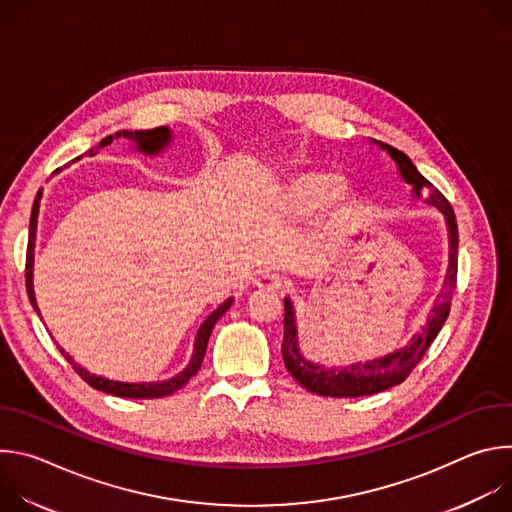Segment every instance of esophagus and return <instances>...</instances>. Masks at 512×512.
<instances>
[{
  "mask_svg": "<svg viewBox=\"0 0 512 512\" xmlns=\"http://www.w3.org/2000/svg\"><path fill=\"white\" fill-rule=\"evenodd\" d=\"M255 285L259 289H267V291H277L283 287V277L279 273H273V271H265L261 275H257L255 279Z\"/></svg>",
  "mask_w": 512,
  "mask_h": 512,
  "instance_id": "obj_1",
  "label": "esophagus"
}]
</instances>
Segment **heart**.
Here are the masks:
<instances>
[{
  "instance_id": "heart-1",
  "label": "heart",
  "mask_w": 512,
  "mask_h": 512,
  "mask_svg": "<svg viewBox=\"0 0 512 512\" xmlns=\"http://www.w3.org/2000/svg\"><path fill=\"white\" fill-rule=\"evenodd\" d=\"M289 200L302 210H310L322 202L326 212L340 214L350 202V190L344 182H334V176L326 172L308 170L289 182Z\"/></svg>"
}]
</instances>
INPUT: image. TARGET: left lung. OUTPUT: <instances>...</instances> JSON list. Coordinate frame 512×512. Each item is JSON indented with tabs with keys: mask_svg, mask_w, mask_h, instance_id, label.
I'll list each match as a JSON object with an SVG mask.
<instances>
[{
	"mask_svg": "<svg viewBox=\"0 0 512 512\" xmlns=\"http://www.w3.org/2000/svg\"><path fill=\"white\" fill-rule=\"evenodd\" d=\"M381 148H385L389 152V156L397 162L403 180L413 186V190L419 198H421L423 190H431L433 184L417 172L413 162L403 152L395 150L393 145H387V143H381ZM427 202L444 212L446 221H448V229H450V267H448L446 291L433 306V314H431L427 326L423 328V332L413 336V340L405 348H401L399 352H393L385 358H377V360L364 362V364H352V367H346L342 371L326 369V367H320V364H312L310 360H306L300 354L298 338H296L294 308H291L289 300H285L281 354H283L289 375L294 377L306 391L324 395V397H360V395H373V393L391 389V387L403 383L413 373V369L417 367L419 360L423 358V354L435 340L437 332L442 330V326L450 314L452 296H454L456 279H458V225H456L454 208L442 192L431 190Z\"/></svg>",
	"mask_w": 512,
	"mask_h": 512,
	"instance_id": "8db88e82",
	"label": "left lung"
}]
</instances>
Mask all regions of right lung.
<instances>
[{"instance_id": "1", "label": "right lung", "mask_w": 512, "mask_h": 512, "mask_svg": "<svg viewBox=\"0 0 512 512\" xmlns=\"http://www.w3.org/2000/svg\"><path fill=\"white\" fill-rule=\"evenodd\" d=\"M117 137H127L131 139L137 150L145 152V154H158L164 145L170 141V131L168 127H154V129H148V131H121L117 133ZM113 139V135L105 137L97 150H91L89 154L95 156L103 145H107L109 141ZM38 206H40V192L36 194V200H34V206H32V216H30V237H28V251H26V291H28V298H30V304L34 306V310L38 312V306H36V298H34V287H32V265H34V241H36V218H38ZM233 300H227L221 308L214 310L206 322L200 326L198 330V336H196V346H194V356H192V362L188 364V369L184 373H180L178 377L170 379V381H164V383H117V381H109V379H103V377H97V375H91L89 371H85L81 364H77L75 360H72L68 354H64V350L60 348V352L64 354V358L70 362V367L77 371V375L89 383L93 389H99L103 393H109V395H115V397H127V399H158V397H168L172 393H176L178 389H182L200 369V364L204 360V354H206V344H208V338H210V332L216 324V320L221 318L229 308H231ZM40 314V312H38Z\"/></svg>"}]
</instances>
